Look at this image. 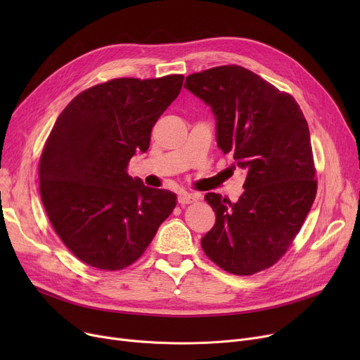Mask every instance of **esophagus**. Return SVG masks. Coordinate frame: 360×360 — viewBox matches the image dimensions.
I'll use <instances>...</instances> for the list:
<instances>
[{
  "label": "esophagus",
  "instance_id": "1",
  "mask_svg": "<svg viewBox=\"0 0 360 360\" xmlns=\"http://www.w3.org/2000/svg\"><path fill=\"white\" fill-rule=\"evenodd\" d=\"M198 194H190V193H182V194H179L178 195V202L181 204V205H185V204H191V202H194V201H197L198 200Z\"/></svg>",
  "mask_w": 360,
  "mask_h": 360
}]
</instances>
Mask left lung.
Instances as JSON below:
<instances>
[{"label":"left lung","instance_id":"8db88e82","mask_svg":"<svg viewBox=\"0 0 360 360\" xmlns=\"http://www.w3.org/2000/svg\"><path fill=\"white\" fill-rule=\"evenodd\" d=\"M185 89L212 108L219 148L247 174L236 202L205 194L216 223L202 251L232 274L266 270L285 255L315 200L308 122L289 93L239 65L188 75Z\"/></svg>","mask_w":360,"mask_h":360}]
</instances>
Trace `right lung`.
I'll return each instance as SVG.
<instances>
[{
	"label": "right lung",
	"mask_w": 360,
	"mask_h": 360,
	"mask_svg": "<svg viewBox=\"0 0 360 360\" xmlns=\"http://www.w3.org/2000/svg\"><path fill=\"white\" fill-rule=\"evenodd\" d=\"M184 75L113 79L77 94L60 113L39 162L52 228L80 261L122 270L137 261L174 212L176 194L132 179L151 128L181 91Z\"/></svg>",
	"instance_id": "right-lung-1"
}]
</instances>
